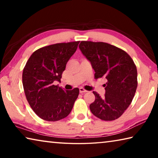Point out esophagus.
Instances as JSON below:
<instances>
[{"mask_svg": "<svg viewBox=\"0 0 158 158\" xmlns=\"http://www.w3.org/2000/svg\"><path fill=\"white\" fill-rule=\"evenodd\" d=\"M79 92L81 93H86L88 91H87L86 90H85V89H83V88H79Z\"/></svg>", "mask_w": 158, "mask_h": 158, "instance_id": "34e87169", "label": "esophagus"}]
</instances>
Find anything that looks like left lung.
Wrapping results in <instances>:
<instances>
[{
    "label": "left lung",
    "mask_w": 158,
    "mask_h": 158,
    "mask_svg": "<svg viewBox=\"0 0 158 158\" xmlns=\"http://www.w3.org/2000/svg\"><path fill=\"white\" fill-rule=\"evenodd\" d=\"M82 54L90 61L95 79L104 78L105 95L93 92L95 100L90 105L92 114L103 121H114L130 106L137 87V71L127 53L105 42L82 41Z\"/></svg>",
    "instance_id": "8db88e82"
}]
</instances>
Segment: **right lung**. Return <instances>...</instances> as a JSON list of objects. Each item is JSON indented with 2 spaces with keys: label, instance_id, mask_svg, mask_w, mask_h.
<instances>
[{
  "label": "right lung",
  "instance_id": "right-lung-1",
  "mask_svg": "<svg viewBox=\"0 0 158 158\" xmlns=\"http://www.w3.org/2000/svg\"><path fill=\"white\" fill-rule=\"evenodd\" d=\"M79 42L58 43L33 53L23 71L22 82L26 99L37 116L47 121H57L68 116L78 97L75 88L65 90L60 82L66 64Z\"/></svg>",
  "mask_w": 158,
  "mask_h": 158
}]
</instances>
